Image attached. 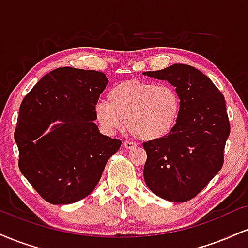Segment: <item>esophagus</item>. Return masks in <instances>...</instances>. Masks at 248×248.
<instances>
[{
    "mask_svg": "<svg viewBox=\"0 0 248 248\" xmlns=\"http://www.w3.org/2000/svg\"><path fill=\"white\" fill-rule=\"evenodd\" d=\"M122 144H124V147L126 148V149H132V148L135 147V143L132 141H124L122 142Z\"/></svg>",
    "mask_w": 248,
    "mask_h": 248,
    "instance_id": "34e87169",
    "label": "esophagus"
}]
</instances>
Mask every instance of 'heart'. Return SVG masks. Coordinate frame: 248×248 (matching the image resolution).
<instances>
[{
    "instance_id": "obj_1",
    "label": "heart",
    "mask_w": 248,
    "mask_h": 248,
    "mask_svg": "<svg viewBox=\"0 0 248 248\" xmlns=\"http://www.w3.org/2000/svg\"><path fill=\"white\" fill-rule=\"evenodd\" d=\"M181 96L169 84L127 80L108 92V101L95 105V118L105 132L113 134L126 127L135 138L154 141L175 129L181 114Z\"/></svg>"
}]
</instances>
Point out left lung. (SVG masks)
I'll return each mask as SVG.
<instances>
[{"instance_id": "1", "label": "left lung", "mask_w": 248, "mask_h": 248, "mask_svg": "<svg viewBox=\"0 0 248 248\" xmlns=\"http://www.w3.org/2000/svg\"><path fill=\"white\" fill-rule=\"evenodd\" d=\"M144 75L173 85L181 96V114L166 138L143 142V177L158 197L170 202L192 199L220 171L230 121L224 95L201 71L175 64Z\"/></svg>"}]
</instances>
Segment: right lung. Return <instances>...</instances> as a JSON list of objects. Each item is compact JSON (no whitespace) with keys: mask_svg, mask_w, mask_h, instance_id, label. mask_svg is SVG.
Wrapping results in <instances>:
<instances>
[{"mask_svg":"<svg viewBox=\"0 0 248 248\" xmlns=\"http://www.w3.org/2000/svg\"><path fill=\"white\" fill-rule=\"evenodd\" d=\"M105 73L58 67L24 96L15 141L18 167L39 196L51 204H72L94 190L119 139L99 133L95 105L107 85ZM62 124L46 136L51 122Z\"/></svg>","mask_w":248,"mask_h":248,"instance_id":"right-lung-1","label":"right lung"}]
</instances>
